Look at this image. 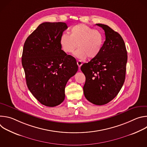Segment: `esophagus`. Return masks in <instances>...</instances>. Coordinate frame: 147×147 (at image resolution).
Returning <instances> with one entry per match:
<instances>
[{"mask_svg": "<svg viewBox=\"0 0 147 147\" xmlns=\"http://www.w3.org/2000/svg\"><path fill=\"white\" fill-rule=\"evenodd\" d=\"M77 65H78V67H79V68H80V67H81V65H82V61H80V60L77 61Z\"/></svg>", "mask_w": 147, "mask_h": 147, "instance_id": "34e87169", "label": "esophagus"}]
</instances>
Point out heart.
Segmentation results:
<instances>
[{"label":"heart","instance_id":"1","mask_svg":"<svg viewBox=\"0 0 147 147\" xmlns=\"http://www.w3.org/2000/svg\"><path fill=\"white\" fill-rule=\"evenodd\" d=\"M104 36L98 30L80 24L73 26L70 30V35L63 33L59 39L61 49L67 54L74 53L80 59L96 58L101 53L104 45Z\"/></svg>","mask_w":147,"mask_h":147}]
</instances>
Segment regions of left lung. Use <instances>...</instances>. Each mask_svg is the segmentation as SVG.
<instances>
[{
	"label": "left lung",
	"instance_id": "8db88e82",
	"mask_svg": "<svg viewBox=\"0 0 147 147\" xmlns=\"http://www.w3.org/2000/svg\"><path fill=\"white\" fill-rule=\"evenodd\" d=\"M105 31L106 39L95 59L81 67L86 76L83 87L86 99L96 105L107 104L118 94L125 77L127 53L121 35L109 26L96 24Z\"/></svg>",
	"mask_w": 147,
	"mask_h": 147
}]
</instances>
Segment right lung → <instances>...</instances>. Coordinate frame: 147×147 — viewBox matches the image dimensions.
I'll list each match as a JSON object with an SVG mask.
<instances>
[{
	"instance_id": "obj_1",
	"label": "right lung",
	"mask_w": 147,
	"mask_h": 147,
	"mask_svg": "<svg viewBox=\"0 0 147 147\" xmlns=\"http://www.w3.org/2000/svg\"><path fill=\"white\" fill-rule=\"evenodd\" d=\"M67 28L65 23H42L23 47L22 62L27 87L41 104L49 107L64 100L66 84L78 70L76 59L60 45V37Z\"/></svg>"
}]
</instances>
